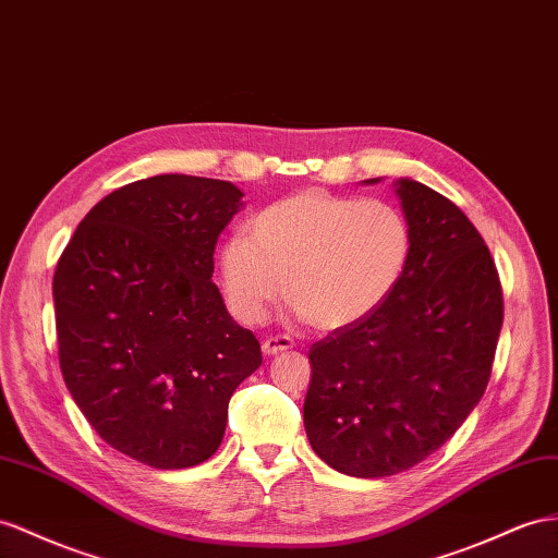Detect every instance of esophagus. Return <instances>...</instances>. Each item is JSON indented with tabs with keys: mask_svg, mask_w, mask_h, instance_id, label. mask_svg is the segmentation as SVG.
Listing matches in <instances>:
<instances>
[{
	"mask_svg": "<svg viewBox=\"0 0 558 558\" xmlns=\"http://www.w3.org/2000/svg\"><path fill=\"white\" fill-rule=\"evenodd\" d=\"M292 347H294V341H292L290 337H268V339H264L262 351H264L266 355H276V353L288 351V349H292Z\"/></svg>",
	"mask_w": 558,
	"mask_h": 558,
	"instance_id": "obj_1",
	"label": "esophagus"
}]
</instances>
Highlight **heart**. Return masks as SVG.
Segmentation results:
<instances>
[{
	"mask_svg": "<svg viewBox=\"0 0 558 558\" xmlns=\"http://www.w3.org/2000/svg\"><path fill=\"white\" fill-rule=\"evenodd\" d=\"M412 228L387 199L308 189L262 209L250 233L219 252L221 288L233 316L259 325L288 290L316 330H341L377 311L403 280Z\"/></svg>",
	"mask_w": 558,
	"mask_h": 558,
	"instance_id": "obj_1",
	"label": "heart"
}]
</instances>
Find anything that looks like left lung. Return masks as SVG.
Returning a JSON list of instances; mask_svg holds the SVG:
<instances>
[{
  "label": "left lung",
  "instance_id": "8db88e82",
  "mask_svg": "<svg viewBox=\"0 0 558 558\" xmlns=\"http://www.w3.org/2000/svg\"><path fill=\"white\" fill-rule=\"evenodd\" d=\"M396 195L412 228L403 280L308 351V442L355 478L415 466L462 426L488 387L505 316L490 250L466 214L412 179H398Z\"/></svg>",
  "mask_w": 558,
  "mask_h": 558
}]
</instances>
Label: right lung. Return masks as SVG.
<instances>
[{
    "label": "right lung",
    "instance_id": "add662e5",
    "mask_svg": "<svg viewBox=\"0 0 558 558\" xmlns=\"http://www.w3.org/2000/svg\"><path fill=\"white\" fill-rule=\"evenodd\" d=\"M242 207L231 181L160 174L94 205L53 274L65 387L108 446L155 469L219 450L228 401L262 347L211 282Z\"/></svg>",
    "mask_w": 558,
    "mask_h": 558
}]
</instances>
